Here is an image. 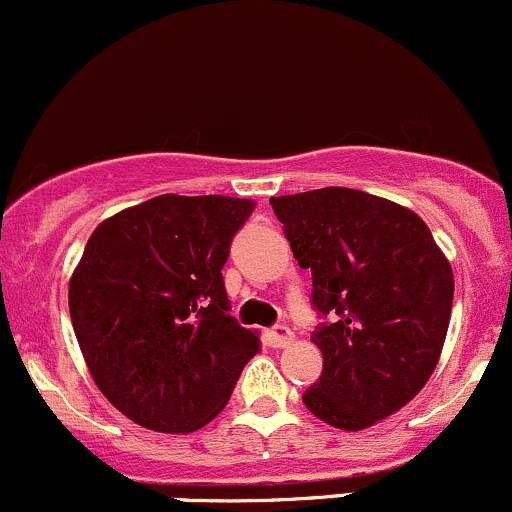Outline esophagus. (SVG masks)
Listing matches in <instances>:
<instances>
[{"instance_id":"esophagus-1","label":"esophagus","mask_w":512,"mask_h":512,"mask_svg":"<svg viewBox=\"0 0 512 512\" xmlns=\"http://www.w3.org/2000/svg\"><path fill=\"white\" fill-rule=\"evenodd\" d=\"M266 342L271 344L273 349H283V346L293 342V332H290V327H285V324H276V327L266 329Z\"/></svg>"}]
</instances>
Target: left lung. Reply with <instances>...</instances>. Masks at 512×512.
Here are the masks:
<instances>
[{"label": "left lung", "mask_w": 512, "mask_h": 512, "mask_svg": "<svg viewBox=\"0 0 512 512\" xmlns=\"http://www.w3.org/2000/svg\"><path fill=\"white\" fill-rule=\"evenodd\" d=\"M300 268L312 271L322 376L302 393L339 430L376 425L430 381L449 317L452 266L415 212L351 188L271 197Z\"/></svg>", "instance_id": "left-lung-1"}]
</instances>
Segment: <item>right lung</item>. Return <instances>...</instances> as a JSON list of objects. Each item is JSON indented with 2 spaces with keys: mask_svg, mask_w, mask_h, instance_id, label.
I'll return each mask as SVG.
<instances>
[{
  "mask_svg": "<svg viewBox=\"0 0 512 512\" xmlns=\"http://www.w3.org/2000/svg\"><path fill=\"white\" fill-rule=\"evenodd\" d=\"M254 202L161 195L104 219L70 280L75 337L136 425L192 432L227 405L258 337L229 315L222 268Z\"/></svg>",
  "mask_w": 512,
  "mask_h": 512,
  "instance_id": "obj_1",
  "label": "right lung"
}]
</instances>
